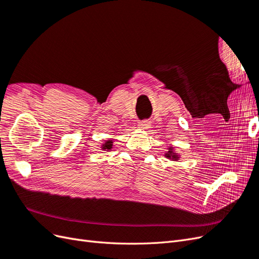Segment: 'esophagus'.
<instances>
[{
  "label": "esophagus",
  "instance_id": "34e87169",
  "mask_svg": "<svg viewBox=\"0 0 259 259\" xmlns=\"http://www.w3.org/2000/svg\"><path fill=\"white\" fill-rule=\"evenodd\" d=\"M150 125H151L150 121H149V120H143V121L139 122L138 126L142 128V130H148L149 127H150Z\"/></svg>",
  "mask_w": 259,
  "mask_h": 259
}]
</instances>
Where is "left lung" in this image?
<instances>
[{
	"label": "left lung",
	"instance_id": "8db88e82",
	"mask_svg": "<svg viewBox=\"0 0 259 259\" xmlns=\"http://www.w3.org/2000/svg\"><path fill=\"white\" fill-rule=\"evenodd\" d=\"M166 156L167 158H169V159H173L174 161H176L179 156L177 155V154H175L174 152H173V149H169V151L166 153Z\"/></svg>",
	"mask_w": 259,
	"mask_h": 259
}]
</instances>
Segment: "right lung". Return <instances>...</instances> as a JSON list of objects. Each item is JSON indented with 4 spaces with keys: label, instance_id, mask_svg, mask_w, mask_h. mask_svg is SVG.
Returning a JSON list of instances; mask_svg holds the SVG:
<instances>
[{
    "label": "right lung",
    "instance_id": "add662e5",
    "mask_svg": "<svg viewBox=\"0 0 259 259\" xmlns=\"http://www.w3.org/2000/svg\"><path fill=\"white\" fill-rule=\"evenodd\" d=\"M111 148H112V142H110V140H109V142H106V144H104L103 146V149H107V150H110Z\"/></svg>",
    "mask_w": 259,
    "mask_h": 259
}]
</instances>
